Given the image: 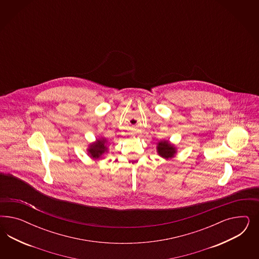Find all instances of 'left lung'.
Wrapping results in <instances>:
<instances>
[{"mask_svg":"<svg viewBox=\"0 0 259 259\" xmlns=\"http://www.w3.org/2000/svg\"><path fill=\"white\" fill-rule=\"evenodd\" d=\"M157 152L158 156L169 159L177 154V147L169 141H160L157 142Z\"/></svg>","mask_w":259,"mask_h":259,"instance_id":"left-lung-1","label":"left lung"}]
</instances>
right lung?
<instances>
[{"label":"right lung","instance_id":"add662e5","mask_svg":"<svg viewBox=\"0 0 259 259\" xmlns=\"http://www.w3.org/2000/svg\"><path fill=\"white\" fill-rule=\"evenodd\" d=\"M108 141L105 138H100L97 139V141L89 144L87 148V153L89 157L93 159H100L101 157L108 153Z\"/></svg>","mask_w":259,"mask_h":259}]
</instances>
